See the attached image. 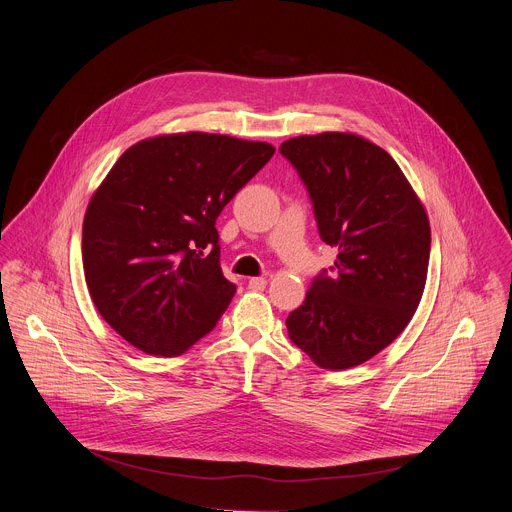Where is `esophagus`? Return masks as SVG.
Wrapping results in <instances>:
<instances>
[{"instance_id":"obj_1","label":"esophagus","mask_w":512,"mask_h":512,"mask_svg":"<svg viewBox=\"0 0 512 512\" xmlns=\"http://www.w3.org/2000/svg\"><path fill=\"white\" fill-rule=\"evenodd\" d=\"M265 285H267V279H265V277H251V279H249V289L261 291V289H265Z\"/></svg>"}]
</instances>
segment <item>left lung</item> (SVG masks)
Instances as JSON below:
<instances>
[{
  "instance_id": "1",
  "label": "left lung",
  "mask_w": 512,
  "mask_h": 512,
  "mask_svg": "<svg viewBox=\"0 0 512 512\" xmlns=\"http://www.w3.org/2000/svg\"><path fill=\"white\" fill-rule=\"evenodd\" d=\"M279 152L314 202L320 239L338 249L285 320L320 369L342 371L387 348L411 322L427 279V212L397 162L348 131L300 135Z\"/></svg>"
}]
</instances>
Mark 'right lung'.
I'll list each match as a JSON object with an SVG mask.
<instances>
[{
    "mask_svg": "<svg viewBox=\"0 0 512 512\" xmlns=\"http://www.w3.org/2000/svg\"><path fill=\"white\" fill-rule=\"evenodd\" d=\"M275 148L221 133H164L121 154L89 200L83 269L103 320L135 348L178 356L206 336L237 285L214 227Z\"/></svg>",
    "mask_w": 512,
    "mask_h": 512,
    "instance_id": "right-lung-1",
    "label": "right lung"
}]
</instances>
